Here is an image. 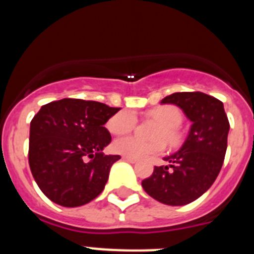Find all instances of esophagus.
Instances as JSON below:
<instances>
[{
  "label": "esophagus",
  "instance_id": "34e87169",
  "mask_svg": "<svg viewBox=\"0 0 254 254\" xmlns=\"http://www.w3.org/2000/svg\"><path fill=\"white\" fill-rule=\"evenodd\" d=\"M122 159H123V160H126V161H128V163H131V164L137 163V160H136V159L128 158V156H122Z\"/></svg>",
  "mask_w": 254,
  "mask_h": 254
}]
</instances>
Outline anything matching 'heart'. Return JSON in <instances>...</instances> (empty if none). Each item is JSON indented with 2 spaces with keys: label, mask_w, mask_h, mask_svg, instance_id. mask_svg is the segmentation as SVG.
Here are the masks:
<instances>
[{
  "label": "heart",
  "mask_w": 254,
  "mask_h": 254,
  "mask_svg": "<svg viewBox=\"0 0 254 254\" xmlns=\"http://www.w3.org/2000/svg\"><path fill=\"white\" fill-rule=\"evenodd\" d=\"M147 114L152 120L161 125V128H159L156 133V137L159 140L147 142L134 136L121 137L113 143V150L117 154L132 159H143L164 151L165 143L160 138H164L170 146H176L181 142V133L178 131V127L181 126L183 117L178 108L169 104L159 105V107L152 108ZM136 123H137V117L134 112L131 109H125L114 114L111 120L108 121L107 126L108 129L113 134H126L133 131Z\"/></svg>",
  "instance_id": "b5f03b06"
}]
</instances>
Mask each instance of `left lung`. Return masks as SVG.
<instances>
[{
	"label": "left lung",
	"mask_w": 254,
	"mask_h": 254,
	"mask_svg": "<svg viewBox=\"0 0 254 254\" xmlns=\"http://www.w3.org/2000/svg\"><path fill=\"white\" fill-rule=\"evenodd\" d=\"M161 103L181 108L192 126L181 149L164 158L169 165L155 167L142 188L159 202L183 206L202 196L219 176L230 125L223 103L207 94L174 93Z\"/></svg>",
	"instance_id": "left-lung-1"
}]
</instances>
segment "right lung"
<instances>
[{
  "mask_svg": "<svg viewBox=\"0 0 254 254\" xmlns=\"http://www.w3.org/2000/svg\"><path fill=\"white\" fill-rule=\"evenodd\" d=\"M121 108L61 99L43 105L30 122L29 165L40 190L64 207L99 196L120 155H104L112 141L104 127Z\"/></svg>",
  "mask_w": 254,
  "mask_h": 254,
  "instance_id": "obj_1",
  "label": "right lung"
}]
</instances>
